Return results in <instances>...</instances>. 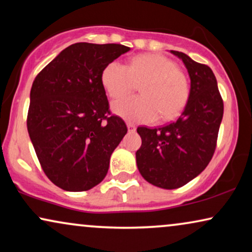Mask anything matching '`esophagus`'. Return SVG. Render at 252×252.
Here are the masks:
<instances>
[{
  "label": "esophagus",
  "instance_id": "34e87169",
  "mask_svg": "<svg viewBox=\"0 0 252 252\" xmlns=\"http://www.w3.org/2000/svg\"><path fill=\"white\" fill-rule=\"evenodd\" d=\"M127 128H128V132H134V130H135V125H134V124H127Z\"/></svg>",
  "mask_w": 252,
  "mask_h": 252
}]
</instances>
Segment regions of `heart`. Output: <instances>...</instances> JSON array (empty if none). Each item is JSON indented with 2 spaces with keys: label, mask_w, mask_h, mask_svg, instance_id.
<instances>
[{
  "label": "heart",
  "mask_w": 252,
  "mask_h": 252,
  "mask_svg": "<svg viewBox=\"0 0 252 252\" xmlns=\"http://www.w3.org/2000/svg\"><path fill=\"white\" fill-rule=\"evenodd\" d=\"M103 88L111 98H122L140 85L142 96L112 104L117 116L132 123L170 120L181 113L190 96V85L173 61L161 55H140L128 65L113 61L102 71Z\"/></svg>",
  "instance_id": "heart-1"
}]
</instances>
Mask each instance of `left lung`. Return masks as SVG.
Listing matches in <instances>:
<instances>
[{
    "label": "left lung",
    "mask_w": 252,
    "mask_h": 252,
    "mask_svg": "<svg viewBox=\"0 0 252 252\" xmlns=\"http://www.w3.org/2000/svg\"><path fill=\"white\" fill-rule=\"evenodd\" d=\"M190 78V96L175 122L158 128L137 127L142 144L136 151L141 175L156 187L177 189L201 174L215 154L223 115L217 79L208 65L171 50Z\"/></svg>",
    "instance_id": "1"
}]
</instances>
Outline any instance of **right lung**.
<instances>
[{"mask_svg":"<svg viewBox=\"0 0 252 252\" xmlns=\"http://www.w3.org/2000/svg\"><path fill=\"white\" fill-rule=\"evenodd\" d=\"M130 48L79 42L62 50L33 81L27 130L42 170L66 191L98 185L110 157L127 133L109 116L102 71Z\"/></svg>","mask_w":252,"mask_h":252,"instance_id":"obj_1","label":"right lung"}]
</instances>
